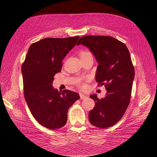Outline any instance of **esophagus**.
I'll return each instance as SVG.
<instances>
[{
	"mask_svg": "<svg viewBox=\"0 0 157 157\" xmlns=\"http://www.w3.org/2000/svg\"><path fill=\"white\" fill-rule=\"evenodd\" d=\"M80 98L82 100H84V99H86V98H88V97L86 95H84L83 94H80Z\"/></svg>",
	"mask_w": 157,
	"mask_h": 157,
	"instance_id": "obj_1",
	"label": "esophagus"
}]
</instances>
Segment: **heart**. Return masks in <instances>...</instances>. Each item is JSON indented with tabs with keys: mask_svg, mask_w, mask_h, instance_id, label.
<instances>
[{
	"mask_svg": "<svg viewBox=\"0 0 157 157\" xmlns=\"http://www.w3.org/2000/svg\"><path fill=\"white\" fill-rule=\"evenodd\" d=\"M91 54L90 53V52H88V51H84V52H82L80 54V56H87V55H90Z\"/></svg>",
	"mask_w": 157,
	"mask_h": 157,
	"instance_id": "1",
	"label": "heart"
}]
</instances>
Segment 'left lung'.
Instances as JSON below:
<instances>
[{
    "label": "left lung",
    "instance_id": "left-lung-1",
    "mask_svg": "<svg viewBox=\"0 0 157 157\" xmlns=\"http://www.w3.org/2000/svg\"><path fill=\"white\" fill-rule=\"evenodd\" d=\"M79 45L94 55L98 65L95 80L107 90L101 99L97 94L90 95L95 106L89 112L90 122L97 128L111 127L123 117L130 102L135 70L129 51L124 44L106 36L82 37Z\"/></svg>",
    "mask_w": 157,
    "mask_h": 157
}]
</instances>
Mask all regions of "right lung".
<instances>
[{
  "label": "right lung",
  "mask_w": 157,
  "mask_h": 157,
  "mask_svg": "<svg viewBox=\"0 0 157 157\" xmlns=\"http://www.w3.org/2000/svg\"><path fill=\"white\" fill-rule=\"evenodd\" d=\"M78 36L46 38L31 45L22 66L23 92L34 118L49 129L65 126L69 108L80 98L78 93L52 86L54 77L62 70V60L76 45Z\"/></svg>",
  "instance_id": "add662e5"
}]
</instances>
